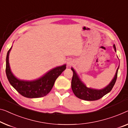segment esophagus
I'll return each instance as SVG.
<instances>
[{
    "instance_id": "esophagus-1",
    "label": "esophagus",
    "mask_w": 128,
    "mask_h": 128,
    "mask_svg": "<svg viewBox=\"0 0 128 128\" xmlns=\"http://www.w3.org/2000/svg\"><path fill=\"white\" fill-rule=\"evenodd\" d=\"M73 62H72V60H68L67 62V66H70L71 65L73 64V63H74Z\"/></svg>"
}]
</instances>
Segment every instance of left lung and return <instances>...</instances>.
<instances>
[{
    "label": "left lung",
    "mask_w": 128,
    "mask_h": 128,
    "mask_svg": "<svg viewBox=\"0 0 128 128\" xmlns=\"http://www.w3.org/2000/svg\"><path fill=\"white\" fill-rule=\"evenodd\" d=\"M113 46L114 50L116 52L115 45H114ZM118 68L119 66L118 67L117 70H116V73L114 75V78L110 82V83L104 88L98 90L87 87L85 84L82 81V80L76 73L75 70L72 67L71 70L73 71V76H72L71 82V87L73 92L76 96L83 100L90 101L100 100V98H102L104 95L109 92L113 88L114 85L115 84L116 80H117Z\"/></svg>",
    "instance_id": "1"
}]
</instances>
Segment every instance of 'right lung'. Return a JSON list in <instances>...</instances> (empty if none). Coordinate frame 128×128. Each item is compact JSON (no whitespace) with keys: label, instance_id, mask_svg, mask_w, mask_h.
Listing matches in <instances>:
<instances>
[{"label":"right lung","instance_id":"obj_1","mask_svg":"<svg viewBox=\"0 0 128 128\" xmlns=\"http://www.w3.org/2000/svg\"><path fill=\"white\" fill-rule=\"evenodd\" d=\"M9 49L6 57V73L10 83L22 96L28 98H40L50 92L57 78L66 69V64L57 66L46 72L38 79L24 80L17 78L11 72L9 64Z\"/></svg>","mask_w":128,"mask_h":128}]
</instances>
